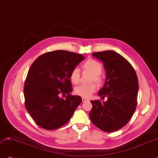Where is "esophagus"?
<instances>
[{
	"label": "esophagus",
	"instance_id": "1",
	"mask_svg": "<svg viewBox=\"0 0 158 158\" xmlns=\"http://www.w3.org/2000/svg\"><path fill=\"white\" fill-rule=\"evenodd\" d=\"M82 102H88V101H89V100H88V99L84 98H82Z\"/></svg>",
	"mask_w": 158,
	"mask_h": 158
}]
</instances>
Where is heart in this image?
Segmentation results:
<instances>
[{"mask_svg":"<svg viewBox=\"0 0 158 158\" xmlns=\"http://www.w3.org/2000/svg\"><path fill=\"white\" fill-rule=\"evenodd\" d=\"M82 68L92 74V81H94L98 84L102 83L101 74L103 66L102 64L96 60L88 59L82 65ZM80 71L78 67H74L70 71V79L71 82L74 84H77L80 82ZM96 90V85L94 84H82L76 87L74 92L76 95L84 98H89Z\"/></svg>","mask_w":158,"mask_h":158,"instance_id":"1","label":"heart"}]
</instances>
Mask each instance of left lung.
Masks as SVG:
<instances>
[{"mask_svg":"<svg viewBox=\"0 0 158 158\" xmlns=\"http://www.w3.org/2000/svg\"><path fill=\"white\" fill-rule=\"evenodd\" d=\"M92 55L103 62L106 80L98 95L107 100L91 101L89 116L103 131H116L127 125L136 110L139 88L137 75L130 63L115 51L93 52Z\"/></svg>","mask_w":158,"mask_h":158,"instance_id":"8db88e82","label":"left lung"}]
</instances>
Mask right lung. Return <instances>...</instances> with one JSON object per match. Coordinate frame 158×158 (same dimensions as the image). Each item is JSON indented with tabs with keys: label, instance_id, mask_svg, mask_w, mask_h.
I'll list each match as a JSON object with an SVG mask.
<instances>
[{
	"label": "right lung",
	"instance_id": "right-lung-1",
	"mask_svg": "<svg viewBox=\"0 0 158 158\" xmlns=\"http://www.w3.org/2000/svg\"><path fill=\"white\" fill-rule=\"evenodd\" d=\"M85 58L81 54L58 50L40 56L33 62L25 81V106L33 120L46 130L68 123L82 102L72 95L70 71ZM67 94L65 99L60 94Z\"/></svg>",
	"mask_w": 158,
	"mask_h": 158
}]
</instances>
